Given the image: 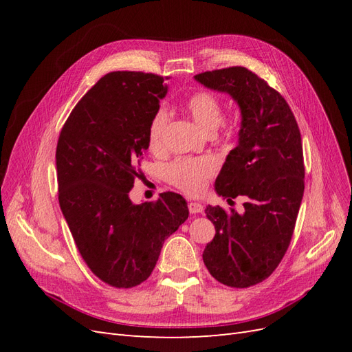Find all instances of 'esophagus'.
<instances>
[{
    "label": "esophagus",
    "mask_w": 352,
    "mask_h": 352,
    "mask_svg": "<svg viewBox=\"0 0 352 352\" xmlns=\"http://www.w3.org/2000/svg\"><path fill=\"white\" fill-rule=\"evenodd\" d=\"M188 208H189V212L190 214H198V212H202L204 211V207H202L201 204H198V202H194L190 201L188 204Z\"/></svg>",
    "instance_id": "1"
}]
</instances>
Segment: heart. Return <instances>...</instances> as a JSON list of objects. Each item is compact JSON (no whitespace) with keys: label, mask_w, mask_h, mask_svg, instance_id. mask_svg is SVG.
I'll list each match as a JSON object with an SVG mask.
<instances>
[{"label":"heart","mask_w":352,"mask_h":352,"mask_svg":"<svg viewBox=\"0 0 352 352\" xmlns=\"http://www.w3.org/2000/svg\"><path fill=\"white\" fill-rule=\"evenodd\" d=\"M185 110L206 133H212L223 122L221 101L214 94L201 91L185 101ZM167 124V114L160 110L151 119L148 127V144L153 151H158L163 145V136ZM216 163L211 158H180L170 164L166 176L170 184L188 194H199L207 180L214 175Z\"/></svg>","instance_id":"b5f03b06"}]
</instances>
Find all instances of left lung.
<instances>
[{
	"instance_id": "8db88e82",
	"label": "left lung",
	"mask_w": 352,
	"mask_h": 352,
	"mask_svg": "<svg viewBox=\"0 0 352 352\" xmlns=\"http://www.w3.org/2000/svg\"><path fill=\"white\" fill-rule=\"evenodd\" d=\"M206 88L229 94L241 110L238 145L214 182L228 202L245 197L243 212L208 206L216 235L202 252L212 278L232 287L267 279L289 247L304 195L302 141L282 95L245 67L194 76Z\"/></svg>"
}]
</instances>
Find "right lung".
Masks as SVG:
<instances>
[{
	"instance_id": "add662e5",
	"label": "right lung",
	"mask_w": 352,
	"mask_h": 352,
	"mask_svg": "<svg viewBox=\"0 0 352 352\" xmlns=\"http://www.w3.org/2000/svg\"><path fill=\"white\" fill-rule=\"evenodd\" d=\"M153 73L111 72L83 95L63 126L58 202L85 263L102 282L150 278L164 241L188 219L182 195L133 204L129 192L148 150V127L167 87Z\"/></svg>"
}]
</instances>
